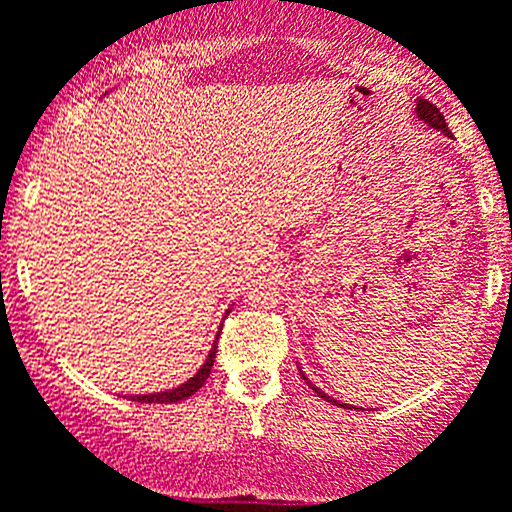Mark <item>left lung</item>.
<instances>
[{"label":"left lung","instance_id":"left-lung-1","mask_svg":"<svg viewBox=\"0 0 512 512\" xmlns=\"http://www.w3.org/2000/svg\"><path fill=\"white\" fill-rule=\"evenodd\" d=\"M415 111H418V119H420V121H425V123H428V126L437 128V131H442V133H445V136H449V128H447V123H445V116L440 114V109H437L435 104H430V101L420 99V101H418V106H415ZM303 379H306V376H303ZM306 384L311 386V389L316 391L318 396L323 398V401L333 403V406L347 408V403H340V401H335L333 396H328V393H325V391H320L318 386H316V384H311V381H308V379H306ZM350 408H352V406H350Z\"/></svg>","mask_w":512,"mask_h":512}]
</instances>
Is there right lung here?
<instances>
[{
	"mask_svg": "<svg viewBox=\"0 0 512 512\" xmlns=\"http://www.w3.org/2000/svg\"><path fill=\"white\" fill-rule=\"evenodd\" d=\"M223 328V325H221ZM216 345H218V335H216V342H213L211 352H209V359H206L204 364H201V369L196 372L192 379L187 381V384L177 386V389L172 391H160V393H145V396H131V401H138V403H177V401H184V398H189L192 393H196L201 389V386L206 384V379H209L211 374V367H213V359H216Z\"/></svg>",
	"mask_w": 512,
	"mask_h": 512,
	"instance_id": "right-lung-1",
	"label": "right lung"
}]
</instances>
